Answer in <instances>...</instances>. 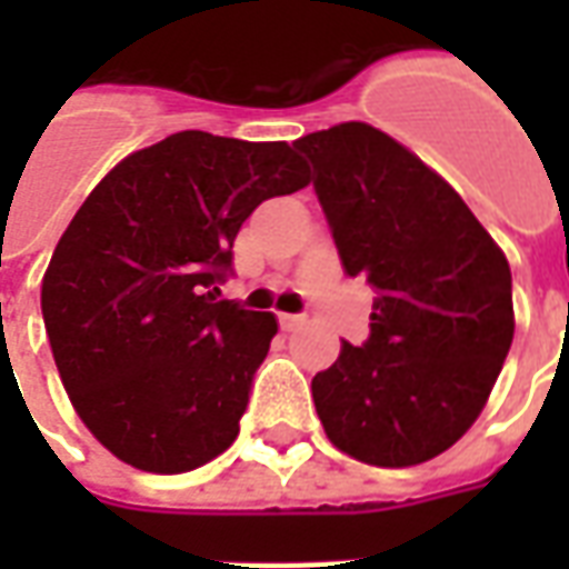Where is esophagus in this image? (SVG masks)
I'll return each mask as SVG.
<instances>
[{
  "label": "esophagus",
  "mask_w": 569,
  "mask_h": 569,
  "mask_svg": "<svg viewBox=\"0 0 569 569\" xmlns=\"http://www.w3.org/2000/svg\"><path fill=\"white\" fill-rule=\"evenodd\" d=\"M305 313H280V326H283L286 332H292V329H298V326H305Z\"/></svg>",
  "instance_id": "obj_1"
}]
</instances>
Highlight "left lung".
<instances>
[{
  "label": "left lung",
  "instance_id": "obj_1",
  "mask_svg": "<svg viewBox=\"0 0 569 569\" xmlns=\"http://www.w3.org/2000/svg\"><path fill=\"white\" fill-rule=\"evenodd\" d=\"M341 264L375 298L366 345L310 390L335 448L415 466L476 423L512 347V271L463 198L418 154L347 121L296 140Z\"/></svg>",
  "mask_w": 569,
  "mask_h": 569
}]
</instances>
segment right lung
<instances>
[{
	"label": "right lung",
	"instance_id": "right-lung-1",
	"mask_svg": "<svg viewBox=\"0 0 569 569\" xmlns=\"http://www.w3.org/2000/svg\"><path fill=\"white\" fill-rule=\"evenodd\" d=\"M310 182L286 142L182 130L93 188L42 280L60 381L100 445L188 472L237 439L277 317L219 298L261 200Z\"/></svg>",
	"mask_w": 569,
	"mask_h": 569
}]
</instances>
